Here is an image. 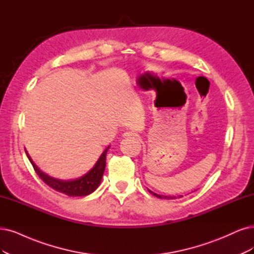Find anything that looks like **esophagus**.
Listing matches in <instances>:
<instances>
[{
    "mask_svg": "<svg viewBox=\"0 0 254 254\" xmlns=\"http://www.w3.org/2000/svg\"><path fill=\"white\" fill-rule=\"evenodd\" d=\"M136 136H137V134L134 133V132H130V130L124 133V135H122V137H124V138H132V137H136Z\"/></svg>",
    "mask_w": 254,
    "mask_h": 254,
    "instance_id": "obj_1",
    "label": "esophagus"
}]
</instances>
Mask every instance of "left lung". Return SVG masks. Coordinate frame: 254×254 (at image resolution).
<instances>
[{
  "label": "left lung",
  "instance_id": "8db88e82",
  "mask_svg": "<svg viewBox=\"0 0 254 254\" xmlns=\"http://www.w3.org/2000/svg\"><path fill=\"white\" fill-rule=\"evenodd\" d=\"M149 192H151L152 194H154V195H156L157 198H159V199H166V200H173V199H177V196H171V195H161V194H157V193H155V192H153V191H151L149 190H147ZM182 195H178V198H181Z\"/></svg>",
  "mask_w": 254,
  "mask_h": 254
}]
</instances>
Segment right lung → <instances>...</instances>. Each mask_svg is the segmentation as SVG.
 I'll list each match as a JSON object with an SVG mask.
<instances>
[{"label": "right lung", "mask_w": 254, "mask_h": 254, "mask_svg": "<svg viewBox=\"0 0 254 254\" xmlns=\"http://www.w3.org/2000/svg\"><path fill=\"white\" fill-rule=\"evenodd\" d=\"M110 146H108L105 151H103V153L99 157L95 165L93 166L92 170H90L86 175L78 178V179L70 180V181L54 179V178L44 174L33 163L32 159L30 158L29 155H28L27 152L26 154L37 176H39L47 185L50 186L51 189H53L54 190L59 192L67 194L69 196H84L92 193L99 186L102 179L103 172H105V168H106V157H107V152Z\"/></svg>", "instance_id": "1"}]
</instances>
